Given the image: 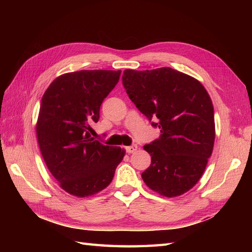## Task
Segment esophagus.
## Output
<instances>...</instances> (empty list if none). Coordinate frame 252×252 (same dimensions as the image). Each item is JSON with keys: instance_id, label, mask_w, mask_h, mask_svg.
Segmentation results:
<instances>
[{"instance_id": "34e87169", "label": "esophagus", "mask_w": 252, "mask_h": 252, "mask_svg": "<svg viewBox=\"0 0 252 252\" xmlns=\"http://www.w3.org/2000/svg\"><path fill=\"white\" fill-rule=\"evenodd\" d=\"M135 151H137V146L136 145H131V146L126 147V152L127 154H132V153H134Z\"/></svg>"}]
</instances>
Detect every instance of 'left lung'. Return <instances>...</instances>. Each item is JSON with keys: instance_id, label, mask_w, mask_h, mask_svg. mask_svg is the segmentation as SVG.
I'll return each instance as SVG.
<instances>
[{"instance_id": "8db88e82", "label": "left lung", "mask_w": 252, "mask_h": 252, "mask_svg": "<svg viewBox=\"0 0 252 252\" xmlns=\"http://www.w3.org/2000/svg\"><path fill=\"white\" fill-rule=\"evenodd\" d=\"M126 94L159 138L146 144L152 163L142 173L145 184L161 196L183 195L205 172L216 138L215 111L203 85L189 74L162 67L126 69L122 76Z\"/></svg>"}]
</instances>
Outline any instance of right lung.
<instances>
[{
	"mask_svg": "<svg viewBox=\"0 0 252 252\" xmlns=\"http://www.w3.org/2000/svg\"><path fill=\"white\" fill-rule=\"evenodd\" d=\"M121 70H81L62 74L42 97L36 122L40 151L63 190L88 197L114 179L125 149L91 136L103 100L119 81Z\"/></svg>",
	"mask_w": 252,
	"mask_h": 252,
	"instance_id": "right-lung-1",
	"label": "right lung"
}]
</instances>
